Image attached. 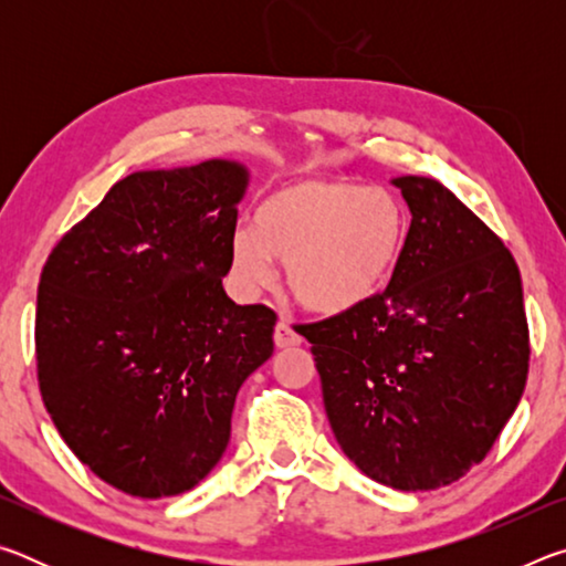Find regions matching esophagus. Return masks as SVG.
<instances>
[{
    "label": "esophagus",
    "instance_id": "1",
    "mask_svg": "<svg viewBox=\"0 0 566 566\" xmlns=\"http://www.w3.org/2000/svg\"><path fill=\"white\" fill-rule=\"evenodd\" d=\"M274 344L280 349H286V347H296V344H302V337L292 329V324L286 319H280L276 322L274 327Z\"/></svg>",
    "mask_w": 566,
    "mask_h": 566
}]
</instances>
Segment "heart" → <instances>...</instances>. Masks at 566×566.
I'll use <instances>...</instances> for the list:
<instances>
[{
	"mask_svg": "<svg viewBox=\"0 0 566 566\" xmlns=\"http://www.w3.org/2000/svg\"><path fill=\"white\" fill-rule=\"evenodd\" d=\"M407 217L381 187L349 179H296L266 195L254 227H239L229 262L244 292L274 282L286 262V286L302 306L344 314L385 290L399 262Z\"/></svg>",
	"mask_w": 566,
	"mask_h": 566,
	"instance_id": "b5f03b06",
	"label": "heart"
}]
</instances>
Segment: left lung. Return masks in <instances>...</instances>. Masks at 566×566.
I'll return each mask as SVG.
<instances>
[{"instance_id":"obj_1","label":"left lung","mask_w":566,"mask_h":566,"mask_svg":"<svg viewBox=\"0 0 566 566\" xmlns=\"http://www.w3.org/2000/svg\"><path fill=\"white\" fill-rule=\"evenodd\" d=\"M411 224L385 292L300 324L332 432L364 474L437 490L482 462L530 371L514 256L442 181L397 177Z\"/></svg>"}]
</instances>
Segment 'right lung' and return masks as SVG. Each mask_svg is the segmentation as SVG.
<instances>
[{
  "instance_id": "right-lung-1",
  "label": "right lung",
  "mask_w": 566,
  "mask_h": 566,
  "mask_svg": "<svg viewBox=\"0 0 566 566\" xmlns=\"http://www.w3.org/2000/svg\"><path fill=\"white\" fill-rule=\"evenodd\" d=\"M247 169L134 171L66 232L36 290V379L66 447L124 494L159 500L212 472L242 381L272 357L274 310L222 276Z\"/></svg>"
}]
</instances>
